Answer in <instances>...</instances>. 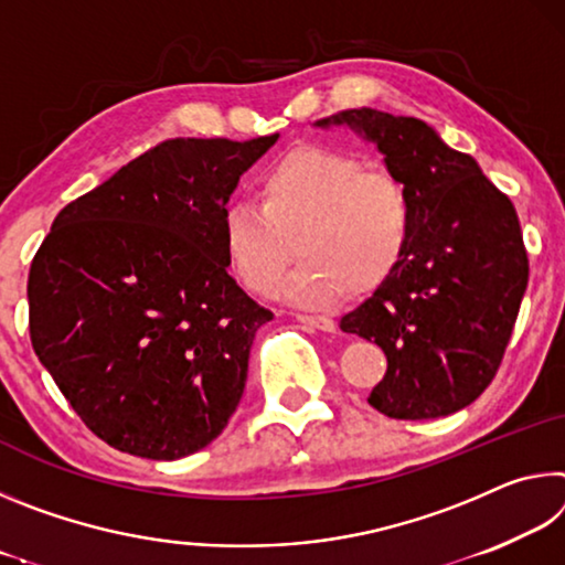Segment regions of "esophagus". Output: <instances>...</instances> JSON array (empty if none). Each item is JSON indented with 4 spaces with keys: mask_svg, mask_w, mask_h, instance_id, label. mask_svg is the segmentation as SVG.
Returning <instances> with one entry per match:
<instances>
[{
    "mask_svg": "<svg viewBox=\"0 0 565 565\" xmlns=\"http://www.w3.org/2000/svg\"><path fill=\"white\" fill-rule=\"evenodd\" d=\"M296 321L303 323L309 329H319V331H333L337 329V321L331 317H311V313H296Z\"/></svg>",
    "mask_w": 565,
    "mask_h": 565,
    "instance_id": "esophagus-1",
    "label": "esophagus"
}]
</instances>
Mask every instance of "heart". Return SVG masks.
Returning a JSON list of instances; mask_svg holds the SVG:
<instances>
[{
    "label": "heart",
    "mask_w": 565,
    "mask_h": 565,
    "mask_svg": "<svg viewBox=\"0 0 565 565\" xmlns=\"http://www.w3.org/2000/svg\"><path fill=\"white\" fill-rule=\"evenodd\" d=\"M256 204L224 209L228 264L248 291L271 294L299 252L303 262L284 294L311 309L381 289L414 238L406 186L343 149L299 147L284 154L259 179Z\"/></svg>",
    "instance_id": "1"
}]
</instances>
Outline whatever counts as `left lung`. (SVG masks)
Here are the masks:
<instances>
[{
  "instance_id": "8db88e82",
  "label": "left lung",
  "mask_w": 565,
  "mask_h": 565,
  "mask_svg": "<svg viewBox=\"0 0 565 565\" xmlns=\"http://www.w3.org/2000/svg\"><path fill=\"white\" fill-rule=\"evenodd\" d=\"M331 124L374 141L414 204L401 269L341 319V331L386 353L369 404L404 420L456 414L493 381L529 286L519 214L476 159L446 147L426 121L361 107L317 127Z\"/></svg>"
}]
</instances>
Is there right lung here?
Instances as JSON below:
<instances>
[{
    "label": "right lung",
    "instance_id": "add662e5",
    "mask_svg": "<svg viewBox=\"0 0 565 565\" xmlns=\"http://www.w3.org/2000/svg\"><path fill=\"white\" fill-rule=\"evenodd\" d=\"M279 134L169 139L56 214L34 254V353L92 434L174 461L224 431L274 313L228 276L222 216Z\"/></svg>",
    "mask_w": 565,
    "mask_h": 565
}]
</instances>
